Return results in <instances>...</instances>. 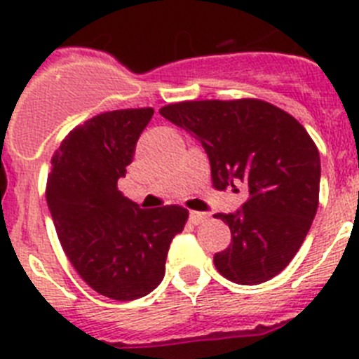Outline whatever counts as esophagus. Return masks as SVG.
<instances>
[{
  "label": "esophagus",
  "instance_id": "esophagus-1",
  "mask_svg": "<svg viewBox=\"0 0 359 359\" xmlns=\"http://www.w3.org/2000/svg\"><path fill=\"white\" fill-rule=\"evenodd\" d=\"M208 218H209L208 212H200V211L189 212V222H191V224H195V225L202 224V222H205Z\"/></svg>",
  "mask_w": 359,
  "mask_h": 359
}]
</instances>
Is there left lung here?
<instances>
[{
  "label": "left lung",
  "mask_w": 359,
  "mask_h": 359,
  "mask_svg": "<svg viewBox=\"0 0 359 359\" xmlns=\"http://www.w3.org/2000/svg\"><path fill=\"white\" fill-rule=\"evenodd\" d=\"M193 134L211 163L212 187L248 191L240 211L219 218L231 245L215 266L238 284H261L288 266L318 208L320 156L306 128L283 109L256 98L200 100L161 107Z\"/></svg>",
  "instance_id": "left-lung-1"
}]
</instances>
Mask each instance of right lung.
<instances>
[{
  "instance_id": "1",
  "label": "right lung",
  "mask_w": 359,
  "mask_h": 359,
  "mask_svg": "<svg viewBox=\"0 0 359 359\" xmlns=\"http://www.w3.org/2000/svg\"><path fill=\"white\" fill-rule=\"evenodd\" d=\"M151 116V107L103 112L73 128L51 157L46 200L60 245L79 276L114 300L159 286L189 216L182 205L140 209L118 189Z\"/></svg>"
}]
</instances>
